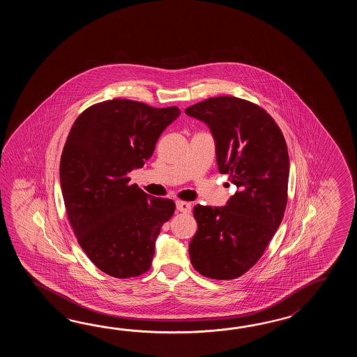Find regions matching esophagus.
I'll list each match as a JSON object with an SVG mask.
<instances>
[{"label": "esophagus", "mask_w": 357, "mask_h": 357, "mask_svg": "<svg viewBox=\"0 0 357 357\" xmlns=\"http://www.w3.org/2000/svg\"><path fill=\"white\" fill-rule=\"evenodd\" d=\"M176 208H177V211L186 213V214L191 213V205L189 203H186V202H180V200L176 202Z\"/></svg>", "instance_id": "obj_1"}]
</instances>
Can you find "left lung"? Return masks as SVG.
Instances as JSON below:
<instances>
[{
    "mask_svg": "<svg viewBox=\"0 0 357 357\" xmlns=\"http://www.w3.org/2000/svg\"><path fill=\"white\" fill-rule=\"evenodd\" d=\"M215 140L220 174L238 188L225 206H194L191 264L212 280H235L264 254L287 205L289 151L273 117L246 99L223 96L188 107Z\"/></svg>",
    "mask_w": 357,
    "mask_h": 357,
    "instance_id": "left-lung-1",
    "label": "left lung"
}]
</instances>
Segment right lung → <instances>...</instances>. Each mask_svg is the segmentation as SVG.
<instances>
[{
  "mask_svg": "<svg viewBox=\"0 0 357 357\" xmlns=\"http://www.w3.org/2000/svg\"><path fill=\"white\" fill-rule=\"evenodd\" d=\"M178 107L114 98L88 107L68 132L60 162L62 197L77 243L114 278L149 271L160 227L175 213L171 199L148 197L129 172L152 157Z\"/></svg>",
  "mask_w": 357,
  "mask_h": 357,
  "instance_id": "obj_1",
  "label": "right lung"
}]
</instances>
